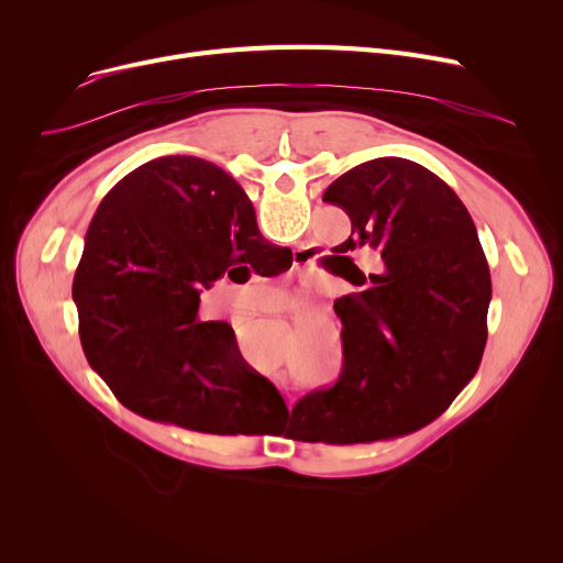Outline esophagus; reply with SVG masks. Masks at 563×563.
I'll use <instances>...</instances> for the list:
<instances>
[{"instance_id": "obj_1", "label": "esophagus", "mask_w": 563, "mask_h": 563, "mask_svg": "<svg viewBox=\"0 0 563 563\" xmlns=\"http://www.w3.org/2000/svg\"><path fill=\"white\" fill-rule=\"evenodd\" d=\"M299 253H301V251H299Z\"/></svg>"}]
</instances>
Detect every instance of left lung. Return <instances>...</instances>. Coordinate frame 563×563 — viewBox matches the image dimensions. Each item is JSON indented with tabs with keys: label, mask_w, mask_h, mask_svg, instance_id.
<instances>
[{
	"label": "left lung",
	"mask_w": 563,
	"mask_h": 563,
	"mask_svg": "<svg viewBox=\"0 0 563 563\" xmlns=\"http://www.w3.org/2000/svg\"><path fill=\"white\" fill-rule=\"evenodd\" d=\"M323 200L351 219L340 251H376L383 272L365 276L342 255L361 287L335 301L342 374L297 410L312 440L335 445L412 433L450 408L484 356L490 272L475 221L435 173L401 157L346 170Z\"/></svg>",
	"instance_id": "8db88e82"
}]
</instances>
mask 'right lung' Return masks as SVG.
<instances>
[{"mask_svg": "<svg viewBox=\"0 0 563 563\" xmlns=\"http://www.w3.org/2000/svg\"><path fill=\"white\" fill-rule=\"evenodd\" d=\"M276 255L219 166L175 155L134 168L102 198L73 280L88 363L118 401L155 422L234 435L287 416L228 323L198 319L200 291L230 266L260 274Z\"/></svg>", "mask_w": 563, "mask_h": 563, "instance_id": "obj_1", "label": "right lung"}]
</instances>
